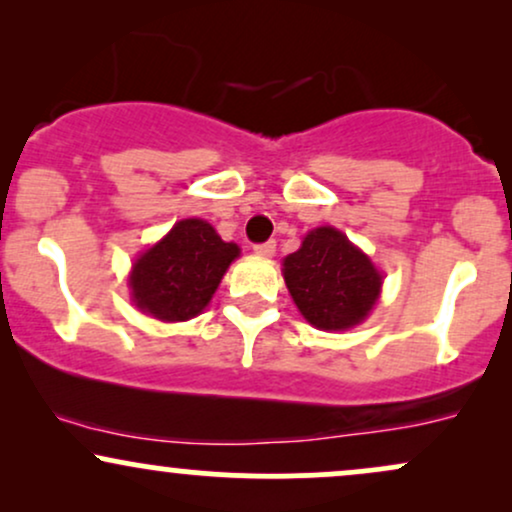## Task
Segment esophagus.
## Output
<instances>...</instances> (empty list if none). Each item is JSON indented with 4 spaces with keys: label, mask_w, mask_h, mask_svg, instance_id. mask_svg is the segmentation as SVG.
<instances>
[{
    "label": "esophagus",
    "mask_w": 512,
    "mask_h": 512,
    "mask_svg": "<svg viewBox=\"0 0 512 512\" xmlns=\"http://www.w3.org/2000/svg\"><path fill=\"white\" fill-rule=\"evenodd\" d=\"M252 250H255V255H260V257H272L276 252V243H274V240H267V243L255 245Z\"/></svg>",
    "instance_id": "esophagus-1"
}]
</instances>
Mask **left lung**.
Instances as JSON below:
<instances>
[{
	"instance_id": "obj_1",
	"label": "left lung",
	"mask_w": 512,
	"mask_h": 512,
	"mask_svg": "<svg viewBox=\"0 0 512 512\" xmlns=\"http://www.w3.org/2000/svg\"><path fill=\"white\" fill-rule=\"evenodd\" d=\"M284 281L305 320L334 332L366 320L383 286L370 257L332 226L310 231L286 257Z\"/></svg>"
}]
</instances>
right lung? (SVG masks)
Listing matches in <instances>:
<instances>
[{
  "label": "right lung",
  "instance_id": "right-lung-1",
  "mask_svg": "<svg viewBox=\"0 0 512 512\" xmlns=\"http://www.w3.org/2000/svg\"><path fill=\"white\" fill-rule=\"evenodd\" d=\"M238 255V245L223 243L207 221L182 219L134 262L132 301L163 322L190 320L207 308Z\"/></svg>",
  "mask_w": 512,
  "mask_h": 512
}]
</instances>
